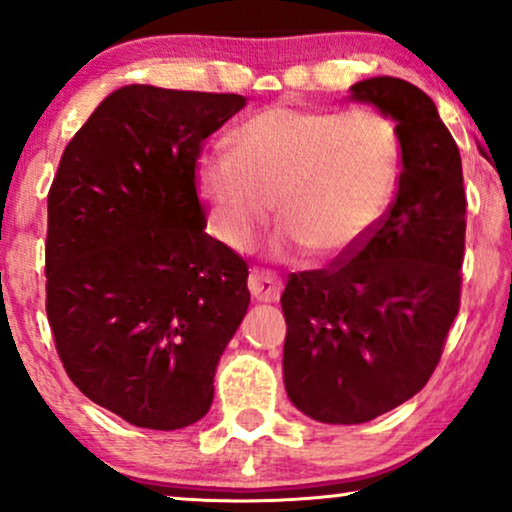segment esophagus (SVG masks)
<instances>
[{"instance_id":"1","label":"esophagus","mask_w":512,"mask_h":512,"mask_svg":"<svg viewBox=\"0 0 512 512\" xmlns=\"http://www.w3.org/2000/svg\"><path fill=\"white\" fill-rule=\"evenodd\" d=\"M248 289L252 293V298L260 303H274L279 301V293H281V281L272 276L269 272H250L248 279Z\"/></svg>"}]
</instances>
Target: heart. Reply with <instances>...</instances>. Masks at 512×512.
Returning a JSON list of instances; mask_svg holds the SVG:
<instances>
[{"label": "heart", "instance_id": "1", "mask_svg": "<svg viewBox=\"0 0 512 512\" xmlns=\"http://www.w3.org/2000/svg\"><path fill=\"white\" fill-rule=\"evenodd\" d=\"M402 173L395 122L378 110L274 105L233 129L231 154L197 163L209 228L231 250H248L279 207V248L322 262L361 248L390 211Z\"/></svg>", "mask_w": 512, "mask_h": 512}]
</instances>
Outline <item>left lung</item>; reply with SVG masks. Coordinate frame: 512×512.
<instances>
[{"mask_svg": "<svg viewBox=\"0 0 512 512\" xmlns=\"http://www.w3.org/2000/svg\"><path fill=\"white\" fill-rule=\"evenodd\" d=\"M395 122L397 197L361 248L330 269L293 274L284 385L320 424H366L414 397L436 370L460 310L464 214L460 149L421 88L373 76L349 88Z\"/></svg>", "mask_w": 512, "mask_h": 512, "instance_id": "left-lung-1", "label": "left lung"}]
</instances>
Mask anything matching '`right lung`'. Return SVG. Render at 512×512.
Segmentation results:
<instances>
[{"instance_id": "obj_1", "label": "right lung", "mask_w": 512, "mask_h": 512, "mask_svg": "<svg viewBox=\"0 0 512 512\" xmlns=\"http://www.w3.org/2000/svg\"><path fill=\"white\" fill-rule=\"evenodd\" d=\"M238 93L117 88L64 149L48 195V320L72 383L154 431L202 419L250 305L248 267L211 238L202 142Z\"/></svg>"}]
</instances>
